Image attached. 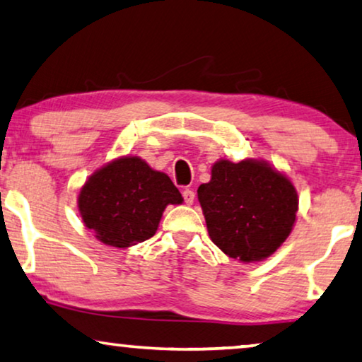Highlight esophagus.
Wrapping results in <instances>:
<instances>
[{
    "instance_id": "obj_1",
    "label": "esophagus",
    "mask_w": 362,
    "mask_h": 362,
    "mask_svg": "<svg viewBox=\"0 0 362 362\" xmlns=\"http://www.w3.org/2000/svg\"><path fill=\"white\" fill-rule=\"evenodd\" d=\"M182 197H183V199H185L187 204H192L193 202H195V192H193L192 188H185V190L182 192Z\"/></svg>"
}]
</instances>
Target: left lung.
Segmentation results:
<instances>
[{
	"mask_svg": "<svg viewBox=\"0 0 362 362\" xmlns=\"http://www.w3.org/2000/svg\"><path fill=\"white\" fill-rule=\"evenodd\" d=\"M211 240L230 258L258 262L288 239L298 193L288 177L263 160H219L211 180L198 187Z\"/></svg>",
	"mask_w": 362,
	"mask_h": 362,
	"instance_id": "8db88e82",
	"label": "left lung"
}]
</instances>
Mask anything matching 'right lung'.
<instances>
[{
    "instance_id": "1",
    "label": "right lung",
    "mask_w": 362,
    "mask_h": 362,
    "mask_svg": "<svg viewBox=\"0 0 362 362\" xmlns=\"http://www.w3.org/2000/svg\"><path fill=\"white\" fill-rule=\"evenodd\" d=\"M182 199L165 174L153 170L136 156H127L89 177L81 188L78 206L86 228L97 239L127 249L153 237L167 204H179Z\"/></svg>"
}]
</instances>
